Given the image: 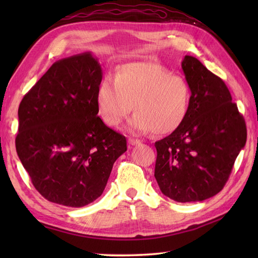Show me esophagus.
Returning <instances> with one entry per match:
<instances>
[{"instance_id":"34e87169","label":"esophagus","mask_w":258,"mask_h":258,"mask_svg":"<svg viewBox=\"0 0 258 258\" xmlns=\"http://www.w3.org/2000/svg\"><path fill=\"white\" fill-rule=\"evenodd\" d=\"M128 143L131 145H139V144H141V141L138 139H134V138H128Z\"/></svg>"}]
</instances>
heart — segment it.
Listing matches in <instances>:
<instances>
[{
    "instance_id": "b5f03b06",
    "label": "heart",
    "mask_w": 258,
    "mask_h": 258,
    "mask_svg": "<svg viewBox=\"0 0 258 258\" xmlns=\"http://www.w3.org/2000/svg\"><path fill=\"white\" fill-rule=\"evenodd\" d=\"M191 91L187 81L155 63H128L115 79L105 76L97 87L96 102L103 122L116 127L133 107L127 127L133 132L171 134L187 116Z\"/></svg>"
}]
</instances>
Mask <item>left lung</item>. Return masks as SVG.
I'll use <instances>...</instances> for the list:
<instances>
[{
	"label": "left lung",
	"instance_id": "obj_1",
	"mask_svg": "<svg viewBox=\"0 0 258 258\" xmlns=\"http://www.w3.org/2000/svg\"><path fill=\"white\" fill-rule=\"evenodd\" d=\"M191 91L180 127L155 142L154 176L162 193L176 202H200L223 189L247 138L243 115L224 81L199 59L182 62Z\"/></svg>",
	"mask_w": 258,
	"mask_h": 258
}]
</instances>
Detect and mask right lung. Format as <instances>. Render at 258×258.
Masks as SVG:
<instances>
[{"instance_id": "add662e5", "label": "right lung", "mask_w": 258, "mask_h": 258, "mask_svg": "<svg viewBox=\"0 0 258 258\" xmlns=\"http://www.w3.org/2000/svg\"><path fill=\"white\" fill-rule=\"evenodd\" d=\"M102 75L90 52L59 59L20 103L16 152L35 189L52 203L94 202L127 149L125 136L97 116Z\"/></svg>"}]
</instances>
